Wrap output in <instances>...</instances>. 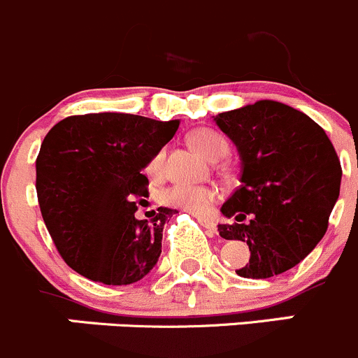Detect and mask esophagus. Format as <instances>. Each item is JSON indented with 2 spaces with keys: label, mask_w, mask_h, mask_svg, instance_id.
Returning a JSON list of instances; mask_svg holds the SVG:
<instances>
[{
  "label": "esophagus",
  "mask_w": 358,
  "mask_h": 358,
  "mask_svg": "<svg viewBox=\"0 0 358 358\" xmlns=\"http://www.w3.org/2000/svg\"><path fill=\"white\" fill-rule=\"evenodd\" d=\"M196 219H198V222H200V224L203 226V228L208 229V231H210V233H217V224H215V222L212 221V219L203 217V215H196Z\"/></svg>",
  "instance_id": "1"
}]
</instances>
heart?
Returning a JSON list of instances; mask_svg holds the SVG:
<instances>
[{
	"mask_svg": "<svg viewBox=\"0 0 358 358\" xmlns=\"http://www.w3.org/2000/svg\"><path fill=\"white\" fill-rule=\"evenodd\" d=\"M191 144L194 150L205 157L207 160H217L222 158L228 151V143L221 134L210 129H200L196 132L191 134L189 137ZM164 162H165V151H158L153 158H151L150 165H148V172L151 176H158L164 171ZM219 198L217 187L214 186H196V184H186L179 182L169 187L164 194L162 200L172 207L182 208V210L191 212V214H207L210 210L212 205Z\"/></svg>",
	"mask_w": 358,
	"mask_h": 358,
	"instance_id": "obj_1",
	"label": "heart"
}]
</instances>
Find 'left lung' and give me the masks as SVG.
Here are the masks:
<instances>
[{
  "label": "left lung",
  "instance_id": "1",
  "mask_svg": "<svg viewBox=\"0 0 358 358\" xmlns=\"http://www.w3.org/2000/svg\"><path fill=\"white\" fill-rule=\"evenodd\" d=\"M214 122L240 157V186L221 207L235 221L217 224L222 238L249 245V263L236 275L284 273L327 231L343 174L334 146L310 116L277 101L219 113Z\"/></svg>",
  "mask_w": 358,
  "mask_h": 358
}]
</instances>
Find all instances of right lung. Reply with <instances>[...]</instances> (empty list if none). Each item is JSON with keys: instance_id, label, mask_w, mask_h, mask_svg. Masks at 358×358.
I'll use <instances>...</instances> for the list:
<instances>
[{"instance_id": "right-lung-1", "label": "right lung", "mask_w": 358, "mask_h": 358, "mask_svg": "<svg viewBox=\"0 0 358 358\" xmlns=\"http://www.w3.org/2000/svg\"><path fill=\"white\" fill-rule=\"evenodd\" d=\"M179 120L125 113L69 116L52 127L36 158V193L48 233L67 266L106 285L146 277L162 254L164 226L178 210L136 219L151 158Z\"/></svg>"}]
</instances>
